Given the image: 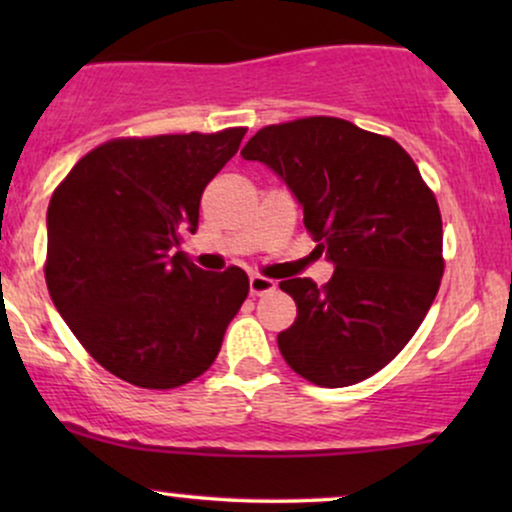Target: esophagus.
I'll list each match as a JSON object with an SVG mask.
<instances>
[{
    "label": "esophagus",
    "mask_w": 512,
    "mask_h": 512,
    "mask_svg": "<svg viewBox=\"0 0 512 512\" xmlns=\"http://www.w3.org/2000/svg\"><path fill=\"white\" fill-rule=\"evenodd\" d=\"M274 289H276V284L272 279H267V276H262V274H252L250 276V293H252V296H264V293H269Z\"/></svg>",
    "instance_id": "1"
}]
</instances>
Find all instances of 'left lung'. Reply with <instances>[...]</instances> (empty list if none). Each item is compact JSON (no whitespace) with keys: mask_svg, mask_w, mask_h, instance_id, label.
Returning a JSON list of instances; mask_svg holds the SVG:
<instances>
[{"mask_svg":"<svg viewBox=\"0 0 512 512\" xmlns=\"http://www.w3.org/2000/svg\"><path fill=\"white\" fill-rule=\"evenodd\" d=\"M279 175L334 262L325 286L286 279L298 315L281 356L320 387L356 385L419 330L443 279V221L431 187L395 139L339 117L262 127L240 151Z\"/></svg>","mask_w":512,"mask_h":512,"instance_id":"obj_1","label":"left lung"}]
</instances>
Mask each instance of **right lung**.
Listing matches in <instances>:
<instances>
[{"instance_id": "right-lung-1", "label": "right lung", "mask_w": 512, "mask_h": 512, "mask_svg": "<svg viewBox=\"0 0 512 512\" xmlns=\"http://www.w3.org/2000/svg\"><path fill=\"white\" fill-rule=\"evenodd\" d=\"M245 127L110 139L69 170L48 207L45 281L105 370L146 390L199 378L248 298L240 267L204 272L182 250L199 199Z\"/></svg>"}]
</instances>
